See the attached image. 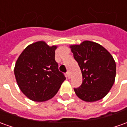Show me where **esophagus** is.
<instances>
[{"label": "esophagus", "instance_id": "34e87169", "mask_svg": "<svg viewBox=\"0 0 127 127\" xmlns=\"http://www.w3.org/2000/svg\"><path fill=\"white\" fill-rule=\"evenodd\" d=\"M67 77H68L69 78L71 77V74H70V72H69V71H67Z\"/></svg>", "mask_w": 127, "mask_h": 127}]
</instances>
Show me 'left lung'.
Wrapping results in <instances>:
<instances>
[{"label":"left lung","mask_w":127,"mask_h":127,"mask_svg":"<svg viewBox=\"0 0 127 127\" xmlns=\"http://www.w3.org/2000/svg\"><path fill=\"white\" fill-rule=\"evenodd\" d=\"M69 47L83 76L81 85L74 88L76 95L86 102L103 99L115 79L116 64L112 55L99 44L88 40Z\"/></svg>","instance_id":"left-lung-1"}]
</instances>
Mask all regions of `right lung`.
<instances>
[{
  "instance_id": "right-lung-1",
  "label": "right lung",
  "mask_w": 127,
  "mask_h": 127,
  "mask_svg": "<svg viewBox=\"0 0 127 127\" xmlns=\"http://www.w3.org/2000/svg\"><path fill=\"white\" fill-rule=\"evenodd\" d=\"M57 46L39 41L28 45L20 54L14 75L21 91L34 101H48L56 95L66 79L55 60Z\"/></svg>"
}]
</instances>
